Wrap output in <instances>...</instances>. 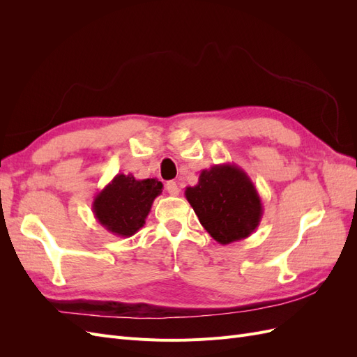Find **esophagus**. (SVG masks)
<instances>
[{"mask_svg":"<svg viewBox=\"0 0 357 357\" xmlns=\"http://www.w3.org/2000/svg\"><path fill=\"white\" fill-rule=\"evenodd\" d=\"M165 188H167L169 195H174L176 197V195H178V193H180V188L177 186L176 181H168L167 185H165Z\"/></svg>","mask_w":357,"mask_h":357,"instance_id":"esophagus-1","label":"esophagus"}]
</instances>
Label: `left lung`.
<instances>
[{"instance_id":"1","label":"left lung","mask_w":357,"mask_h":357,"mask_svg":"<svg viewBox=\"0 0 357 357\" xmlns=\"http://www.w3.org/2000/svg\"><path fill=\"white\" fill-rule=\"evenodd\" d=\"M185 195L204 229L222 245L250 236L264 214L253 181L234 164L202 169L198 185L186 188Z\"/></svg>"}]
</instances>
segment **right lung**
<instances>
[{"mask_svg":"<svg viewBox=\"0 0 357 357\" xmlns=\"http://www.w3.org/2000/svg\"><path fill=\"white\" fill-rule=\"evenodd\" d=\"M162 188L158 178L137 180L132 174H117L93 198L95 219L113 235L132 236L144 226Z\"/></svg>","mask_w":357,"mask_h":357,"instance_id":"add662e5","label":"right lung"}]
</instances>
